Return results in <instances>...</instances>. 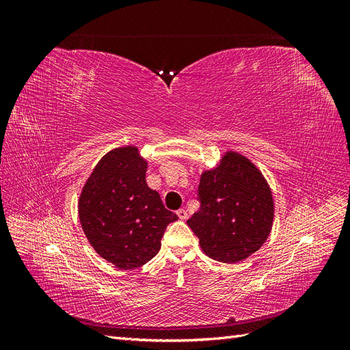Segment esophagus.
<instances>
[{"label": "esophagus", "instance_id": "obj_1", "mask_svg": "<svg viewBox=\"0 0 350 350\" xmlns=\"http://www.w3.org/2000/svg\"><path fill=\"white\" fill-rule=\"evenodd\" d=\"M176 215H178V217L181 219V220H185V219L188 217V213H187L185 208H179V210L176 211Z\"/></svg>", "mask_w": 350, "mask_h": 350}]
</instances>
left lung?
<instances>
[{
	"instance_id": "1",
	"label": "left lung",
	"mask_w": 350,
	"mask_h": 350,
	"mask_svg": "<svg viewBox=\"0 0 350 350\" xmlns=\"http://www.w3.org/2000/svg\"><path fill=\"white\" fill-rule=\"evenodd\" d=\"M200 208L187 225L206 256L234 264L258 251L274 216L271 189L248 157L226 152L216 167L201 174Z\"/></svg>"
}]
</instances>
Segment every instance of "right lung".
Segmentation results:
<instances>
[{"instance_id":"right-lung-1","label":"right lung","mask_w":350,"mask_h":350,"mask_svg":"<svg viewBox=\"0 0 350 350\" xmlns=\"http://www.w3.org/2000/svg\"><path fill=\"white\" fill-rule=\"evenodd\" d=\"M147 161L135 146L116 147L94 166L79 198L84 235L102 258L131 270L161 250L165 229L178 216L146 183Z\"/></svg>"}]
</instances>
